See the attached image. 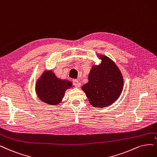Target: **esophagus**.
<instances>
[{"instance_id": "1", "label": "esophagus", "mask_w": 157, "mask_h": 157, "mask_svg": "<svg viewBox=\"0 0 157 157\" xmlns=\"http://www.w3.org/2000/svg\"><path fill=\"white\" fill-rule=\"evenodd\" d=\"M73 84L75 86H76V87H79V86H80V85H81L80 82H79L78 79H74L73 80Z\"/></svg>"}]
</instances>
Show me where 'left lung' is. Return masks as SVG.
Masks as SVG:
<instances>
[{"instance_id":"1","label":"left lung","mask_w":157,"mask_h":157,"mask_svg":"<svg viewBox=\"0 0 157 157\" xmlns=\"http://www.w3.org/2000/svg\"><path fill=\"white\" fill-rule=\"evenodd\" d=\"M101 63L92 67L89 82L82 86L91 105L104 107L117 100L123 90L124 79L116 64L105 56L100 55Z\"/></svg>"}]
</instances>
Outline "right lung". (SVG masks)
Instances as JSON below:
<instances>
[{
    "mask_svg": "<svg viewBox=\"0 0 157 157\" xmlns=\"http://www.w3.org/2000/svg\"><path fill=\"white\" fill-rule=\"evenodd\" d=\"M72 84L68 80L57 78L52 71L44 72L37 80L36 90L39 99L49 105H57L64 97L65 90Z\"/></svg>",
    "mask_w": 157,
    "mask_h": 157,
    "instance_id": "1",
    "label": "right lung"
}]
</instances>
